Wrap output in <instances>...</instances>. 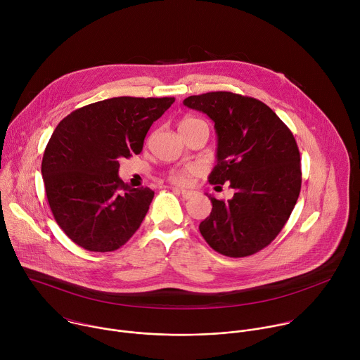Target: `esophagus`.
<instances>
[{
    "label": "esophagus",
    "instance_id": "34e87169",
    "mask_svg": "<svg viewBox=\"0 0 360 360\" xmlns=\"http://www.w3.org/2000/svg\"><path fill=\"white\" fill-rule=\"evenodd\" d=\"M175 192H178V193H181L185 199H189V198H192L193 195H195V192L193 191H186V189H179V188H172Z\"/></svg>",
    "mask_w": 360,
    "mask_h": 360
}]
</instances>
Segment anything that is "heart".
<instances>
[{
    "label": "heart",
    "instance_id": "heart-1",
    "mask_svg": "<svg viewBox=\"0 0 360 360\" xmlns=\"http://www.w3.org/2000/svg\"><path fill=\"white\" fill-rule=\"evenodd\" d=\"M195 122H199L198 120H193V118H185L179 122V128H184V127H188L191 124H195ZM196 172V168L195 167H186V168H182V169H178V171H174L171 175H169V179L178 185H186L191 179L192 175H195Z\"/></svg>",
    "mask_w": 360,
    "mask_h": 360
}]
</instances>
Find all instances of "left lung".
<instances>
[{
  "label": "left lung",
  "mask_w": 360,
  "mask_h": 360,
  "mask_svg": "<svg viewBox=\"0 0 360 360\" xmlns=\"http://www.w3.org/2000/svg\"><path fill=\"white\" fill-rule=\"evenodd\" d=\"M184 105L207 114L218 136L210 184L233 196L212 195L211 215L199 224L217 252L243 258L268 246L289 219L302 184L300 155L290 129L259 99L226 91L192 95Z\"/></svg>",
  "instance_id": "obj_1"
}]
</instances>
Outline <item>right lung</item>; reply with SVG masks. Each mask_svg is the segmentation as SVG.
<instances>
[{
    "label": "right lung",
    "instance_id": "obj_1",
    "mask_svg": "<svg viewBox=\"0 0 360 360\" xmlns=\"http://www.w3.org/2000/svg\"><path fill=\"white\" fill-rule=\"evenodd\" d=\"M174 102L117 96L75 110L57 125L41 172L57 224L78 246L111 252L141 226L153 191L124 184L120 158L142 150L150 125Z\"/></svg>",
    "mask_w": 360,
    "mask_h": 360
}]
</instances>
